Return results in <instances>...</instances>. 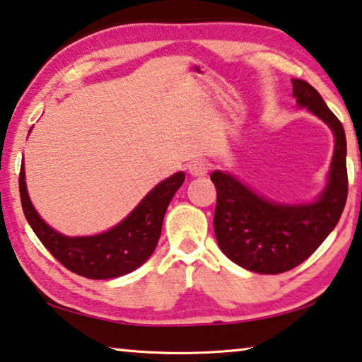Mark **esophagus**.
I'll return each mask as SVG.
<instances>
[{"mask_svg": "<svg viewBox=\"0 0 362 362\" xmlns=\"http://www.w3.org/2000/svg\"><path fill=\"white\" fill-rule=\"evenodd\" d=\"M188 172L195 177H203L209 172V164L206 160H195V163H192L190 167H188Z\"/></svg>", "mask_w": 362, "mask_h": 362, "instance_id": "34e87169", "label": "esophagus"}]
</instances>
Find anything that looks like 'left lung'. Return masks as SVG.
Instances as JSON below:
<instances>
[{
    "label": "left lung",
    "instance_id": "left-lung-1",
    "mask_svg": "<svg viewBox=\"0 0 362 362\" xmlns=\"http://www.w3.org/2000/svg\"><path fill=\"white\" fill-rule=\"evenodd\" d=\"M293 95L335 133L328 187L315 203L276 204L255 195L229 174H211L218 193L213 224L219 249L239 267L262 274L289 272L307 260L335 229L348 198L341 122L305 81L293 79Z\"/></svg>",
    "mask_w": 362,
    "mask_h": 362
}]
</instances>
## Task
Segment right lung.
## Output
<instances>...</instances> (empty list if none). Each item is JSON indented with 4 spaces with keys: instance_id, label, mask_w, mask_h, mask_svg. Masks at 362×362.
<instances>
[{
    "instance_id": "right-lung-1",
    "label": "right lung",
    "mask_w": 362,
    "mask_h": 362,
    "mask_svg": "<svg viewBox=\"0 0 362 362\" xmlns=\"http://www.w3.org/2000/svg\"><path fill=\"white\" fill-rule=\"evenodd\" d=\"M185 180L177 172L153 188L127 219L104 234L66 237L43 223L32 206L25 188L24 164L19 172V192L24 216L45 249L69 272L89 279H110L141 267L158 245L165 209Z\"/></svg>"
}]
</instances>
